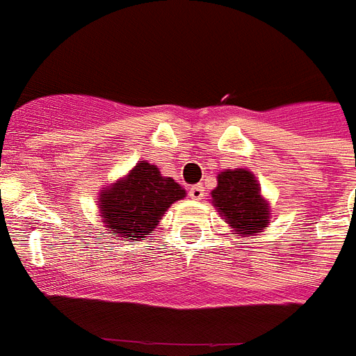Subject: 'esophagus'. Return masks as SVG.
<instances>
[{
  "label": "esophagus",
  "instance_id": "esophagus-1",
  "mask_svg": "<svg viewBox=\"0 0 356 356\" xmlns=\"http://www.w3.org/2000/svg\"><path fill=\"white\" fill-rule=\"evenodd\" d=\"M188 196H191V200H203V196H205L203 187H201V185H193V187H188Z\"/></svg>",
  "mask_w": 356,
  "mask_h": 356
}]
</instances>
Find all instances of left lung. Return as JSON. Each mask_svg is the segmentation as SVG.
<instances>
[{
    "instance_id": "1",
    "label": "left lung",
    "mask_w": 356,
    "mask_h": 356,
    "mask_svg": "<svg viewBox=\"0 0 356 356\" xmlns=\"http://www.w3.org/2000/svg\"><path fill=\"white\" fill-rule=\"evenodd\" d=\"M212 205L235 232V237H253L269 225L271 209L260 185L248 169H226L217 176Z\"/></svg>"
}]
</instances>
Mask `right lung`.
<instances>
[{"label":"right lung","mask_w":356,"mask_h":356,"mask_svg":"<svg viewBox=\"0 0 356 356\" xmlns=\"http://www.w3.org/2000/svg\"><path fill=\"white\" fill-rule=\"evenodd\" d=\"M185 197V191L169 176L160 175L156 165L140 160L127 176L103 188L97 197L105 228L114 237L146 241L153 234L165 210Z\"/></svg>","instance_id":"1"}]
</instances>
